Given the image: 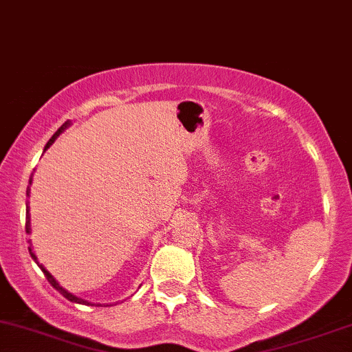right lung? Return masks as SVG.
<instances>
[{
    "instance_id": "obj_1",
    "label": "right lung",
    "mask_w": 352,
    "mask_h": 352,
    "mask_svg": "<svg viewBox=\"0 0 352 352\" xmlns=\"http://www.w3.org/2000/svg\"><path fill=\"white\" fill-rule=\"evenodd\" d=\"M67 125H69V120H67V122H64V124H63V125H60V127L58 129V131H56V134L51 137V139H50V142H47V144H46V147H44V151H46V148H50V147H51V145H52V142H54V140H56V139H58V137H59V134H63V131H64V129H66V127H67ZM31 182H33V177H31V179H30V185H31ZM26 195H28V197H30V187H28V190H26ZM26 233H31V220H30V204H26ZM28 250H30V254H31V258H33V260L36 261V263H38V266H39V268H41V270H43L44 276H46V278H47V281H50V283H51V285H52V288H56V289H58V292H59L60 294H63V296H64V298H67V300H69V301H72V302H79V305H91V302H89V301H86V300H80V298H78V296H76V294H72V293H69V292H66V289H64V288H63V286H60V285H59V283L54 280V276H52V274H51L50 272H47V270H46V268H44V266H43V265H41V263H39V261H38V256H36V254H34V252H33V245H31V240H30V246H28ZM98 306H99V305H98Z\"/></svg>"
}]
</instances>
